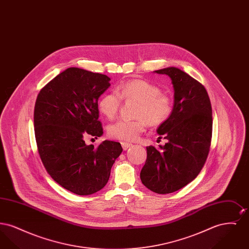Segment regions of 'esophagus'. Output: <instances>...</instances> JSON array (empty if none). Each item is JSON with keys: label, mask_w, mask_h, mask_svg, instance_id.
<instances>
[{"label": "esophagus", "mask_w": 249, "mask_h": 249, "mask_svg": "<svg viewBox=\"0 0 249 249\" xmlns=\"http://www.w3.org/2000/svg\"><path fill=\"white\" fill-rule=\"evenodd\" d=\"M121 145H122V148H123L124 150H127V149L130 147V145H131V143L128 142H121Z\"/></svg>", "instance_id": "34e87169"}]
</instances>
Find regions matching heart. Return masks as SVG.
Listing matches in <instances>:
<instances>
[{
	"mask_svg": "<svg viewBox=\"0 0 249 249\" xmlns=\"http://www.w3.org/2000/svg\"><path fill=\"white\" fill-rule=\"evenodd\" d=\"M119 93L112 90L102 95L99 110L108 119H114L121 107L122 99L136 101L138 105L134 112V119H121L109 125L108 134L115 139L132 141L144 131L146 125L159 127L164 124L173 114L174 100L170 95L161 92L154 84L141 79L130 80L121 84Z\"/></svg>",
	"mask_w": 249,
	"mask_h": 249,
	"instance_id": "heart-1",
	"label": "heart"
}]
</instances>
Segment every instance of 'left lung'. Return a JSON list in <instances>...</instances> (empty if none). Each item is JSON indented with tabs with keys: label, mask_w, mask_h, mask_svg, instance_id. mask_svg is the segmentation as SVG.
Returning <instances> with one entry per match:
<instances>
[{
	"label": "left lung",
	"mask_w": 249,
	"mask_h": 249,
	"mask_svg": "<svg viewBox=\"0 0 249 249\" xmlns=\"http://www.w3.org/2000/svg\"><path fill=\"white\" fill-rule=\"evenodd\" d=\"M155 71L172 79L174 111L157 130L165 144L146 146L140 178L148 190L168 194L187 186L204 165L212 139V107L203 85L187 72L176 67Z\"/></svg>",
	"instance_id": "left-lung-1"
}]
</instances>
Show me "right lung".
I'll use <instances>...</instances> for the list:
<instances>
[{
  "instance_id": "right-lung-1",
  "label": "right lung",
  "mask_w": 249,
  "mask_h": 249,
  "mask_svg": "<svg viewBox=\"0 0 249 249\" xmlns=\"http://www.w3.org/2000/svg\"><path fill=\"white\" fill-rule=\"evenodd\" d=\"M102 73L71 67L48 82L36 98L34 122L37 150L48 175L77 195H90L108 182L121 144L95 147L85 138L100 137L98 99L110 86Z\"/></svg>"
}]
</instances>
